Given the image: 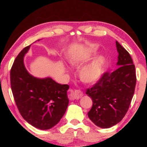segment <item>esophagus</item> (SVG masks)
<instances>
[{
  "label": "esophagus",
  "instance_id": "obj_1",
  "mask_svg": "<svg viewBox=\"0 0 147 147\" xmlns=\"http://www.w3.org/2000/svg\"><path fill=\"white\" fill-rule=\"evenodd\" d=\"M73 98L74 99H80L82 97L84 94L80 90H74L73 92Z\"/></svg>",
  "mask_w": 147,
  "mask_h": 147
}]
</instances>
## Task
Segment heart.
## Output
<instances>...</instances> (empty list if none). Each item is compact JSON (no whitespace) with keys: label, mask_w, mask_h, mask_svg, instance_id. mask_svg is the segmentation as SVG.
I'll return each mask as SVG.
<instances>
[{"label":"heart","mask_w":147,"mask_h":147,"mask_svg":"<svg viewBox=\"0 0 147 147\" xmlns=\"http://www.w3.org/2000/svg\"><path fill=\"white\" fill-rule=\"evenodd\" d=\"M70 63L75 67L80 66V62L77 59H71ZM106 63V58L104 56H100L94 59L80 71L81 81L85 84H93L99 80L102 76Z\"/></svg>","instance_id":"b5f03b06"}]
</instances>
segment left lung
Instances as JSON below:
<instances>
[{"label":"left lung","instance_id":"8db88e82","mask_svg":"<svg viewBox=\"0 0 147 147\" xmlns=\"http://www.w3.org/2000/svg\"><path fill=\"white\" fill-rule=\"evenodd\" d=\"M116 47L119 67L111 73H104L97 83L86 91L93 100L88 113L89 118L102 128L112 127L123 119L135 91L136 75L132 59L117 41Z\"/></svg>","mask_w":147,"mask_h":147}]
</instances>
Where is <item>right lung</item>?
Returning <instances> with one entry per match:
<instances>
[{
    "label": "right lung",
    "instance_id": "right-lung-1",
    "mask_svg": "<svg viewBox=\"0 0 147 147\" xmlns=\"http://www.w3.org/2000/svg\"><path fill=\"white\" fill-rule=\"evenodd\" d=\"M30 48V45L22 50L12 65V93L24 120L35 128L49 130L58 124L65 113L69 86L57 83L50 77L39 78L31 75L24 63V57Z\"/></svg>",
    "mask_w": 147,
    "mask_h": 147
}]
</instances>
